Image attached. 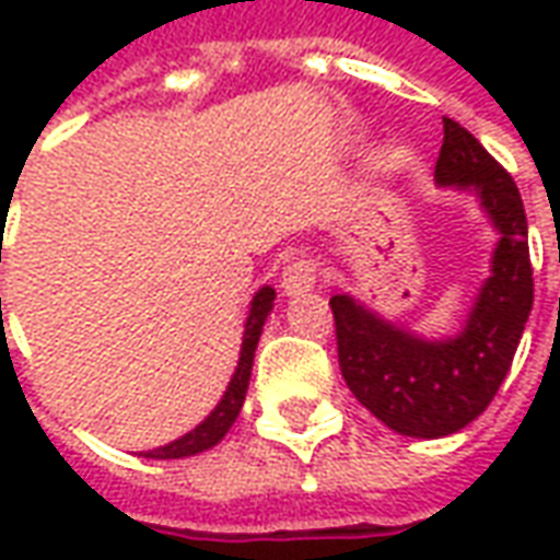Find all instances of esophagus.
Returning <instances> with one entry per match:
<instances>
[{
	"instance_id": "obj_1",
	"label": "esophagus",
	"mask_w": 560,
	"mask_h": 560,
	"mask_svg": "<svg viewBox=\"0 0 560 560\" xmlns=\"http://www.w3.org/2000/svg\"><path fill=\"white\" fill-rule=\"evenodd\" d=\"M317 281V264L308 257H296L288 267L281 269V291L288 296H300V293L312 291Z\"/></svg>"
}]
</instances>
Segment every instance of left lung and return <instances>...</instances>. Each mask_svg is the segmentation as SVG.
I'll return each instance as SVG.
<instances>
[{
	"instance_id": "1",
	"label": "left lung",
	"mask_w": 560,
	"mask_h": 560,
	"mask_svg": "<svg viewBox=\"0 0 560 560\" xmlns=\"http://www.w3.org/2000/svg\"><path fill=\"white\" fill-rule=\"evenodd\" d=\"M434 183L477 197L498 233L489 279L465 327L456 336L425 339L381 317L351 293L329 300L341 377L360 405L408 438H444L489 408L534 305L528 219L516 183L468 128L446 116Z\"/></svg>"
}]
</instances>
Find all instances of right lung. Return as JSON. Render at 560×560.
<instances>
[{"label":"right lung","instance_id":"1","mask_svg":"<svg viewBox=\"0 0 560 560\" xmlns=\"http://www.w3.org/2000/svg\"><path fill=\"white\" fill-rule=\"evenodd\" d=\"M272 300H276V291L264 284L260 291L255 293L252 300V308H248V317H245V332H243V348H240V363H236V372H233L231 384L224 389L221 401L209 411V417L200 425H195L191 432H185L183 438H176L171 444L155 446V450H147L140 456L147 458H185L197 456L209 446H215L231 432V425L236 422L240 411H243L245 393H248V381H252V365H255V351L257 341H260V332H264V324H267V315L272 312Z\"/></svg>","mask_w":560,"mask_h":560}]
</instances>
